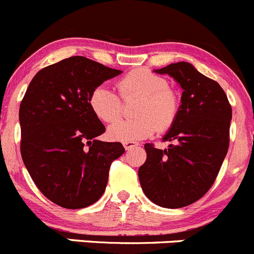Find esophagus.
Instances as JSON below:
<instances>
[{
	"label": "esophagus",
	"mask_w": 254,
	"mask_h": 254,
	"mask_svg": "<svg viewBox=\"0 0 254 254\" xmlns=\"http://www.w3.org/2000/svg\"><path fill=\"white\" fill-rule=\"evenodd\" d=\"M138 146V143L134 141H127V142H123V147L126 148V151H129V149L134 148V147Z\"/></svg>",
	"instance_id": "1"
}]
</instances>
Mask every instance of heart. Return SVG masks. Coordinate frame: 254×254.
Returning <instances> with one entry per match:
<instances>
[{"instance_id": "1", "label": "heart", "mask_w": 254, "mask_h": 254, "mask_svg": "<svg viewBox=\"0 0 254 254\" xmlns=\"http://www.w3.org/2000/svg\"><path fill=\"white\" fill-rule=\"evenodd\" d=\"M122 97H139L134 110L136 118L113 123L108 137L113 141H139L157 129L166 131L175 123L180 112V100L167 79L144 68L133 69L118 81ZM89 107L102 122H115L121 116L120 97L107 86H98L89 96Z\"/></svg>"}]
</instances>
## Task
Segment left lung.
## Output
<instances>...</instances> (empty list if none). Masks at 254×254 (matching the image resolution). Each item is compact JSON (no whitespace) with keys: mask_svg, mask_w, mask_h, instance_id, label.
<instances>
[{"mask_svg":"<svg viewBox=\"0 0 254 254\" xmlns=\"http://www.w3.org/2000/svg\"><path fill=\"white\" fill-rule=\"evenodd\" d=\"M183 89L180 112L163 136L168 148L146 143L147 159L138 170L144 194L157 206L181 208L212 187L229 146L232 107L222 87L188 62L159 69Z\"/></svg>","mask_w":254,"mask_h":254,"instance_id":"left-lung-1","label":"left lung"}]
</instances>
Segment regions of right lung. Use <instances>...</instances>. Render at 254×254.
I'll return each mask as SVG.
<instances>
[{
  "label": "right lung",
  "mask_w": 254,
  "mask_h": 254,
  "mask_svg": "<svg viewBox=\"0 0 254 254\" xmlns=\"http://www.w3.org/2000/svg\"><path fill=\"white\" fill-rule=\"evenodd\" d=\"M122 73L82 56L64 59L36 73L20 106L21 156L38 190L64 208L97 202L111 163L125 153L120 142H102L105 126L89 96Z\"/></svg>",
  "instance_id": "right-lung-1"
}]
</instances>
